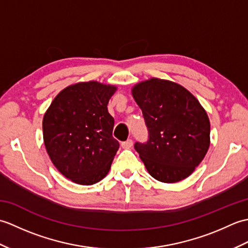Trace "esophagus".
<instances>
[{
    "mask_svg": "<svg viewBox=\"0 0 248 248\" xmlns=\"http://www.w3.org/2000/svg\"><path fill=\"white\" fill-rule=\"evenodd\" d=\"M132 146H133L132 140H127L125 141H123V143H121V147H123L124 149H130Z\"/></svg>",
    "mask_w": 248,
    "mask_h": 248,
    "instance_id": "34e87169",
    "label": "esophagus"
}]
</instances>
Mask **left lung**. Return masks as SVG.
<instances>
[{"instance_id":"1","label":"left lung","mask_w":248,"mask_h":248,"mask_svg":"<svg viewBox=\"0 0 248 248\" xmlns=\"http://www.w3.org/2000/svg\"><path fill=\"white\" fill-rule=\"evenodd\" d=\"M132 96L149 133L146 143L134 145L147 170L165 183L187 178L209 149L207 112L187 89L156 78L136 84Z\"/></svg>"}]
</instances>
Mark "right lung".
I'll return each mask as SVG.
<instances>
[{
	"label": "right lung",
	"mask_w": 248,
	"mask_h": 248,
	"mask_svg": "<svg viewBox=\"0 0 248 248\" xmlns=\"http://www.w3.org/2000/svg\"><path fill=\"white\" fill-rule=\"evenodd\" d=\"M113 85L81 82L62 89L44 116L46 152L59 171L72 182L92 186L108 175L119 148L108 110Z\"/></svg>",
	"instance_id": "1"
}]
</instances>
